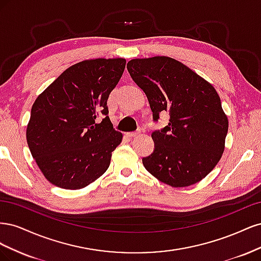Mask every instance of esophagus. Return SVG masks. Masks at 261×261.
Segmentation results:
<instances>
[{
	"mask_svg": "<svg viewBox=\"0 0 261 261\" xmlns=\"http://www.w3.org/2000/svg\"><path fill=\"white\" fill-rule=\"evenodd\" d=\"M138 134H139V132H132V133H127L126 135H127L129 138H134V137L138 136Z\"/></svg>",
	"mask_w": 261,
	"mask_h": 261,
	"instance_id": "34e87169",
	"label": "esophagus"
}]
</instances>
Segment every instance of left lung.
Returning <instances> with one entry per match:
<instances>
[{
	"label": "left lung",
	"instance_id": "1",
	"mask_svg": "<svg viewBox=\"0 0 261 261\" xmlns=\"http://www.w3.org/2000/svg\"><path fill=\"white\" fill-rule=\"evenodd\" d=\"M133 81L144 90L153 121L162 112L169 125L154 130L153 152L143 158L146 170L172 187L198 183L215 169L224 151L228 121L213 86L172 58L127 63Z\"/></svg>",
	"mask_w": 261,
	"mask_h": 261
}]
</instances>
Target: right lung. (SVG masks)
<instances>
[{
  "mask_svg": "<svg viewBox=\"0 0 261 261\" xmlns=\"http://www.w3.org/2000/svg\"><path fill=\"white\" fill-rule=\"evenodd\" d=\"M124 59H96L64 70L31 108L26 137L45 178L81 189L108 170L122 133L113 128L107 101L125 69ZM99 113L105 116L95 122Z\"/></svg>",
  "mask_w": 261,
  "mask_h": 261,
  "instance_id": "right-lung-1",
  "label": "right lung"
}]
</instances>
